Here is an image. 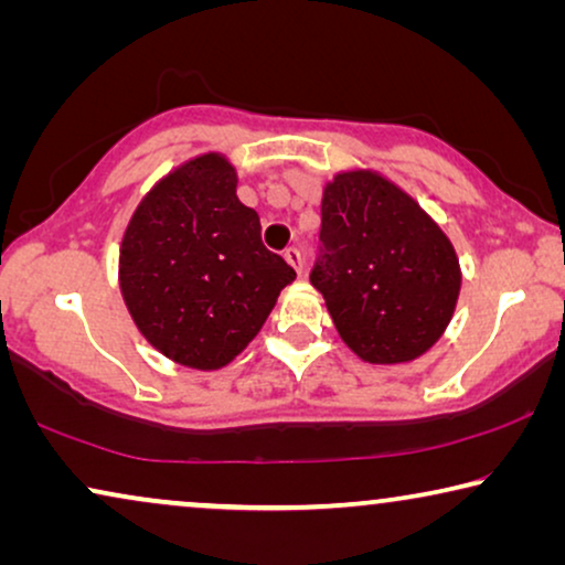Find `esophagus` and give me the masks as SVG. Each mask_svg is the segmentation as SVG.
Returning <instances> with one entry per match:
<instances>
[{"mask_svg":"<svg viewBox=\"0 0 565 565\" xmlns=\"http://www.w3.org/2000/svg\"><path fill=\"white\" fill-rule=\"evenodd\" d=\"M285 259H288V265L296 269V273L303 269V252H300L298 246H288V249H285Z\"/></svg>","mask_w":565,"mask_h":565,"instance_id":"34e87169","label":"esophagus"}]
</instances>
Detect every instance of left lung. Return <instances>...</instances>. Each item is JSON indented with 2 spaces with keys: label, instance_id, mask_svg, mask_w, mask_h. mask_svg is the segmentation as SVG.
<instances>
[{
  "label": "left lung",
  "instance_id": "1",
  "mask_svg": "<svg viewBox=\"0 0 565 565\" xmlns=\"http://www.w3.org/2000/svg\"><path fill=\"white\" fill-rule=\"evenodd\" d=\"M311 282L344 344L365 362L419 358L443 337L460 265L443 228L375 172H342L321 200Z\"/></svg>",
  "mask_w": 565,
  "mask_h": 565
}]
</instances>
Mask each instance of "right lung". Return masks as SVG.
Segmentation results:
<instances>
[{"label": "right lung", "instance_id": "add662e5", "mask_svg": "<svg viewBox=\"0 0 565 565\" xmlns=\"http://www.w3.org/2000/svg\"><path fill=\"white\" fill-rule=\"evenodd\" d=\"M236 172L205 153L136 207L120 246V290L141 334L169 360L228 365L257 337L296 269L262 244Z\"/></svg>", "mask_w": 565, "mask_h": 565}]
</instances>
